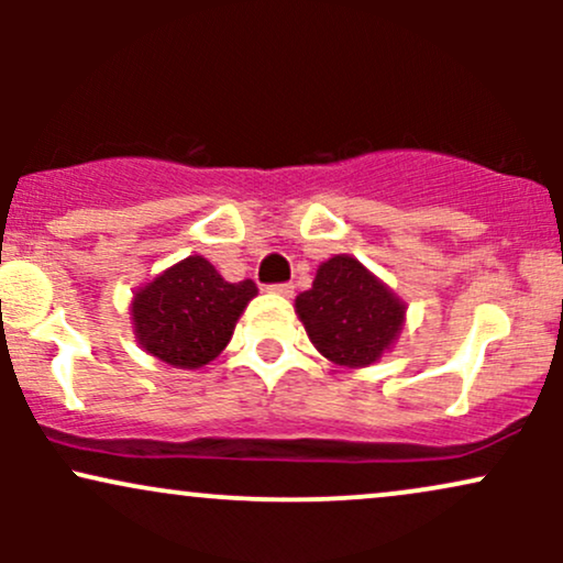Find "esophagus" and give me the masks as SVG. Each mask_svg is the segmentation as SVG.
Returning a JSON list of instances; mask_svg holds the SVG:
<instances>
[{
    "label": "esophagus",
    "mask_w": 563,
    "mask_h": 563,
    "mask_svg": "<svg viewBox=\"0 0 563 563\" xmlns=\"http://www.w3.org/2000/svg\"><path fill=\"white\" fill-rule=\"evenodd\" d=\"M267 290L269 294L283 296V299H290V296H294V283H275V286H269Z\"/></svg>",
    "instance_id": "esophagus-1"
}]
</instances>
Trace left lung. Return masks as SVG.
Here are the masks:
<instances>
[{
  "label": "left lung",
  "instance_id": "1",
  "mask_svg": "<svg viewBox=\"0 0 563 563\" xmlns=\"http://www.w3.org/2000/svg\"><path fill=\"white\" fill-rule=\"evenodd\" d=\"M296 314L322 357L367 367L397 341L405 301L354 256L339 254L322 262L312 288L296 296Z\"/></svg>",
  "mask_w": 563,
  "mask_h": 563
}]
</instances>
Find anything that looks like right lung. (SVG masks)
<instances>
[{"instance_id":"obj_1","label":"right lung","mask_w":563,"mask_h":563,"mask_svg":"<svg viewBox=\"0 0 563 563\" xmlns=\"http://www.w3.org/2000/svg\"><path fill=\"white\" fill-rule=\"evenodd\" d=\"M254 296L256 283H228L203 256H187L134 294V335L161 363L196 371L230 344Z\"/></svg>"}]
</instances>
